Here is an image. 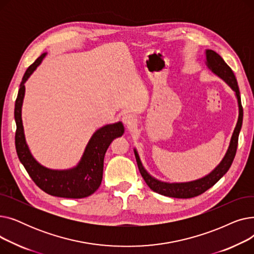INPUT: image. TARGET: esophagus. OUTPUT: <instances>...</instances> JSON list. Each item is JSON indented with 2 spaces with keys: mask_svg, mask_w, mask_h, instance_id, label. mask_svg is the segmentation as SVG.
<instances>
[{
  "mask_svg": "<svg viewBox=\"0 0 254 254\" xmlns=\"http://www.w3.org/2000/svg\"><path fill=\"white\" fill-rule=\"evenodd\" d=\"M123 122L128 127H134L136 125V118H135L134 115H131V114H126L123 117Z\"/></svg>",
  "mask_w": 254,
  "mask_h": 254,
  "instance_id": "1",
  "label": "esophagus"
}]
</instances>
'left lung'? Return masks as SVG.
<instances>
[{"label":"left lung","mask_w":254,"mask_h":254,"mask_svg":"<svg viewBox=\"0 0 254 254\" xmlns=\"http://www.w3.org/2000/svg\"><path fill=\"white\" fill-rule=\"evenodd\" d=\"M206 56H207V65L209 66V69L213 73H215L220 78L225 80V82L228 83L236 92V96L238 99L239 118L234 130V134L232 136L230 147L228 151H226L221 163L215 168L214 171H212L209 175H207L202 179H198L192 182H188V183H166V182H162L154 179L143 168L139 155L135 150V156L138 164V168L144 181L149 186L150 190H152L154 192H157L159 194H163L170 197H177V198H190V197H194L196 195L202 194L203 192L208 190L210 188H212V186L214 185L225 174V173L229 171L235 158L237 147H238L239 134H240V130H241L242 123H243V107L241 104V97H240L238 82L233 70L231 69V66L223 61V59L218 55V53H216L213 50H207Z\"/></svg>","instance_id":"1"}]
</instances>
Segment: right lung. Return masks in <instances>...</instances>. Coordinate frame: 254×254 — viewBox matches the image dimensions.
Returning a JSON list of instances; mask_svg holds the SVG:
<instances>
[{
  "label": "right lung",
  "mask_w": 254,
  "mask_h": 254,
  "mask_svg": "<svg viewBox=\"0 0 254 254\" xmlns=\"http://www.w3.org/2000/svg\"><path fill=\"white\" fill-rule=\"evenodd\" d=\"M44 57L45 53L40 56L26 69L19 86L14 108L16 152L20 163L32 180L46 193L66 198L86 197L100 188L103 178L105 153L114 139L123 136L125 128L122 123H117L98 129L89 140L81 161L77 167L71 170H50L37 163L25 143L21 120V105L24 96V82L41 64Z\"/></svg>",
  "instance_id": "1"
}]
</instances>
